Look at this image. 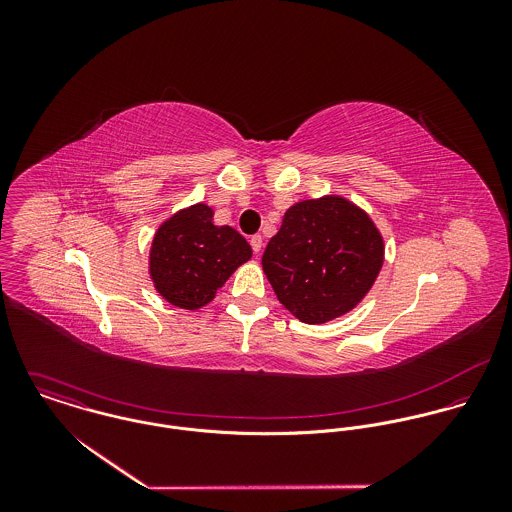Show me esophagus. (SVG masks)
Masks as SVG:
<instances>
[{"mask_svg": "<svg viewBox=\"0 0 512 512\" xmlns=\"http://www.w3.org/2000/svg\"><path fill=\"white\" fill-rule=\"evenodd\" d=\"M250 246H252V250H254L256 254H260V250H262V236H260V234H254V236L250 238Z\"/></svg>", "mask_w": 512, "mask_h": 512, "instance_id": "esophagus-1", "label": "esophagus"}]
</instances>
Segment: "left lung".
<instances>
[{"instance_id":"8db88e82","label":"left lung","mask_w":512,"mask_h":512,"mask_svg":"<svg viewBox=\"0 0 512 512\" xmlns=\"http://www.w3.org/2000/svg\"><path fill=\"white\" fill-rule=\"evenodd\" d=\"M382 262L384 240L374 222L337 195L290 207L262 256L264 274L280 303L309 325L357 307Z\"/></svg>"}]
</instances>
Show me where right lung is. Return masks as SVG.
Instances as JSON below:
<instances>
[{
	"mask_svg": "<svg viewBox=\"0 0 512 512\" xmlns=\"http://www.w3.org/2000/svg\"><path fill=\"white\" fill-rule=\"evenodd\" d=\"M252 248L232 226L213 224V209L199 203L165 220L151 242L149 276L163 299L181 309L213 301Z\"/></svg>",
	"mask_w": 512,
	"mask_h": 512,
	"instance_id": "right-lung-1",
	"label": "right lung"
}]
</instances>
